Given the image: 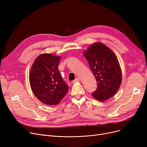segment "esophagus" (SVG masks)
<instances>
[{
    "instance_id": "esophagus-1",
    "label": "esophagus",
    "mask_w": 147,
    "mask_h": 147,
    "mask_svg": "<svg viewBox=\"0 0 147 147\" xmlns=\"http://www.w3.org/2000/svg\"><path fill=\"white\" fill-rule=\"evenodd\" d=\"M80 81V79L79 78H76L74 81H73V83H76V82H79Z\"/></svg>"
}]
</instances>
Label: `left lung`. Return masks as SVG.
<instances>
[{"instance_id":"obj_1","label":"left lung","mask_w":147,"mask_h":147,"mask_svg":"<svg viewBox=\"0 0 147 147\" xmlns=\"http://www.w3.org/2000/svg\"><path fill=\"white\" fill-rule=\"evenodd\" d=\"M98 83L92 96L99 101L113 97L121 83V68L117 56L108 46L101 42L92 44L83 52Z\"/></svg>"}]
</instances>
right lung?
Masks as SVG:
<instances>
[{
	"label": "right lung",
	"instance_id": "right-lung-1",
	"mask_svg": "<svg viewBox=\"0 0 147 147\" xmlns=\"http://www.w3.org/2000/svg\"><path fill=\"white\" fill-rule=\"evenodd\" d=\"M60 60L59 56L42 53L35 59L30 71L29 81L33 93L48 105L59 104L68 90L58 70Z\"/></svg>",
	"mask_w": 147,
	"mask_h": 147
}]
</instances>
